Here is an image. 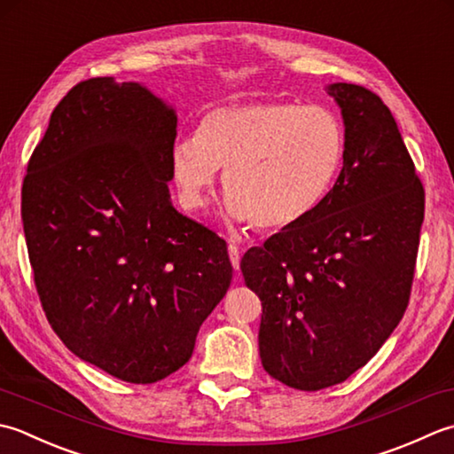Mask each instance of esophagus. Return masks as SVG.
I'll use <instances>...</instances> for the list:
<instances>
[{
    "instance_id": "1",
    "label": "esophagus",
    "mask_w": 454,
    "mask_h": 454,
    "mask_svg": "<svg viewBox=\"0 0 454 454\" xmlns=\"http://www.w3.org/2000/svg\"><path fill=\"white\" fill-rule=\"evenodd\" d=\"M229 258H231V264H233L235 270H239V264H240V251L237 245H229Z\"/></svg>"
}]
</instances>
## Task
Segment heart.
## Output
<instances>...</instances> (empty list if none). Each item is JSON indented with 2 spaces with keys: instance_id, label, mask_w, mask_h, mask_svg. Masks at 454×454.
<instances>
[{
  "instance_id": "b5f03b06",
  "label": "heart",
  "mask_w": 454,
  "mask_h": 454,
  "mask_svg": "<svg viewBox=\"0 0 454 454\" xmlns=\"http://www.w3.org/2000/svg\"><path fill=\"white\" fill-rule=\"evenodd\" d=\"M345 153V125L335 111L295 101H253L203 114L196 135L176 138L168 162L186 209L206 206L221 168L227 215L282 231L321 207Z\"/></svg>"
}]
</instances>
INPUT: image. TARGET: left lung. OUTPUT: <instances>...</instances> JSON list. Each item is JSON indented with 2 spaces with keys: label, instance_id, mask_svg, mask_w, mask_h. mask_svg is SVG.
<instances>
[{
  "label": "left lung",
  "instance_id": "obj_1",
  "mask_svg": "<svg viewBox=\"0 0 454 454\" xmlns=\"http://www.w3.org/2000/svg\"><path fill=\"white\" fill-rule=\"evenodd\" d=\"M347 133L321 207L240 261L262 301L258 350L276 380L303 392L345 382L392 335L410 301L423 184L390 109L356 84L327 86Z\"/></svg>",
  "mask_w": 454,
  "mask_h": 454
}]
</instances>
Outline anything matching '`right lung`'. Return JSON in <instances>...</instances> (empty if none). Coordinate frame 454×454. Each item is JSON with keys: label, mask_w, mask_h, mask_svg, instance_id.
<instances>
[{"label": "right lung", "mask_w": 454, "mask_h": 454, "mask_svg": "<svg viewBox=\"0 0 454 454\" xmlns=\"http://www.w3.org/2000/svg\"><path fill=\"white\" fill-rule=\"evenodd\" d=\"M176 125L138 82L90 78L54 107L23 180L46 319L78 358L133 384L188 363L233 278L225 240L170 201Z\"/></svg>", "instance_id": "right-lung-1"}]
</instances>
